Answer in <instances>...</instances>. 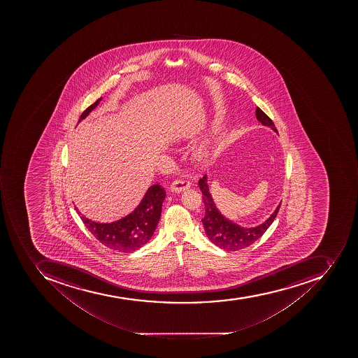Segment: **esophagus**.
<instances>
[{
  "mask_svg": "<svg viewBox=\"0 0 358 358\" xmlns=\"http://www.w3.org/2000/svg\"><path fill=\"white\" fill-rule=\"evenodd\" d=\"M192 186V183L189 182L188 180H183V179H180V180H175L172 182L171 192H185L187 189L190 188Z\"/></svg>",
  "mask_w": 358,
  "mask_h": 358,
  "instance_id": "esophagus-1",
  "label": "esophagus"
}]
</instances>
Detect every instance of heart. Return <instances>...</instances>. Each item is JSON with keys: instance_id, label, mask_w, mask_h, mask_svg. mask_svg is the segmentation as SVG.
<instances>
[{"instance_id": "1", "label": "heart", "mask_w": 358, "mask_h": 358, "mask_svg": "<svg viewBox=\"0 0 358 358\" xmlns=\"http://www.w3.org/2000/svg\"><path fill=\"white\" fill-rule=\"evenodd\" d=\"M198 155H199L200 159H203V160H206V159L209 157V148L208 145H203V147H200L199 150H198Z\"/></svg>"}]
</instances>
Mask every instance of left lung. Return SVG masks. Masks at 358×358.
Wrapping results in <instances>:
<instances>
[{
  "label": "left lung",
  "instance_id": "8db88e82",
  "mask_svg": "<svg viewBox=\"0 0 358 358\" xmlns=\"http://www.w3.org/2000/svg\"><path fill=\"white\" fill-rule=\"evenodd\" d=\"M257 118L264 127H271L274 132L278 133L272 120L259 107L257 108ZM198 183H199L200 190L203 192V200L205 203V217L201 222L205 228L206 235L211 242L214 243L215 245L225 250V251H238V250L252 245L270 227L271 224L275 220L276 215L279 213L281 203L276 207L273 214L271 215L268 220L262 222L261 225L255 226V227H243L236 222H233L231 220L226 218L217 209L214 199L209 192L207 176H203Z\"/></svg>",
  "mask_w": 358,
  "mask_h": 358
}]
</instances>
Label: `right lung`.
<instances>
[{
  "label": "right lung",
  "mask_w": 358,
  "mask_h": 358,
  "mask_svg": "<svg viewBox=\"0 0 358 358\" xmlns=\"http://www.w3.org/2000/svg\"><path fill=\"white\" fill-rule=\"evenodd\" d=\"M101 99V97L86 108L78 122L84 120L94 108H96ZM164 198V189L159 185H152L148 189L138 207L131 214L116 222L103 224L88 220L86 217L82 216L79 211L78 215H80V218L88 231L93 234L96 240H99L103 245L112 248L114 251L131 253L145 245L153 236L160 220Z\"/></svg>",
  "instance_id": "obj_1"
}]
</instances>
